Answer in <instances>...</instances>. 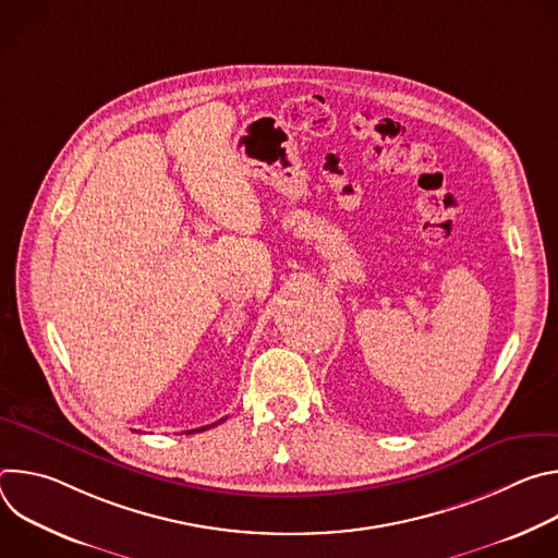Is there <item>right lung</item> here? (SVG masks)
<instances>
[{"instance_id": "1", "label": "right lung", "mask_w": 558, "mask_h": 558, "mask_svg": "<svg viewBox=\"0 0 558 558\" xmlns=\"http://www.w3.org/2000/svg\"><path fill=\"white\" fill-rule=\"evenodd\" d=\"M220 422H222V420H220ZM220 422H218V424H220ZM211 426H216V424H211ZM211 426H203V428H196V430H187V433H201V430H205V428H211Z\"/></svg>"}]
</instances>
